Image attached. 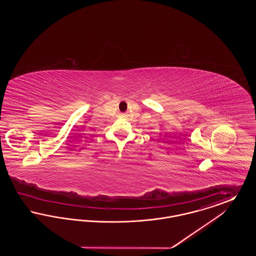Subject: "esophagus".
Segmentation results:
<instances>
[{"mask_svg": "<svg viewBox=\"0 0 256 256\" xmlns=\"http://www.w3.org/2000/svg\"><path fill=\"white\" fill-rule=\"evenodd\" d=\"M122 116H124V115H122Z\"/></svg>", "mask_w": 256, "mask_h": 256, "instance_id": "esophagus-1", "label": "esophagus"}]
</instances>
